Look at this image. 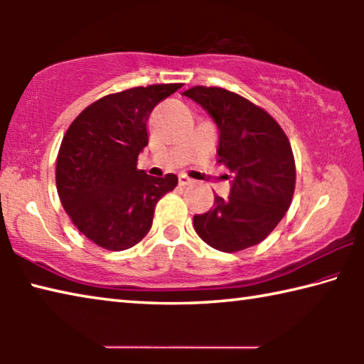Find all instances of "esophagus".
<instances>
[{
  "instance_id": "34e87169",
  "label": "esophagus",
  "mask_w": 364,
  "mask_h": 364,
  "mask_svg": "<svg viewBox=\"0 0 364 364\" xmlns=\"http://www.w3.org/2000/svg\"><path fill=\"white\" fill-rule=\"evenodd\" d=\"M178 181H180V184H181V186H186V184H191V183H193V180H191V178L189 176H186V175H180V176H178Z\"/></svg>"
}]
</instances>
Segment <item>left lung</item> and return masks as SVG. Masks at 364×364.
I'll return each mask as SVG.
<instances>
[{
    "label": "left lung",
    "instance_id": "1",
    "mask_svg": "<svg viewBox=\"0 0 364 364\" xmlns=\"http://www.w3.org/2000/svg\"><path fill=\"white\" fill-rule=\"evenodd\" d=\"M200 104L220 130L218 164L232 178L228 199L194 215L202 241L220 252L260 244L291 207L295 189L292 147L267 110L218 86H193L183 93Z\"/></svg>",
    "mask_w": 364,
    "mask_h": 364
}]
</instances>
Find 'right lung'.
I'll return each instance as SVG.
<instances>
[{"instance_id":"add662e5","label":"right lung","mask_w":364,"mask_h":364,"mask_svg":"<svg viewBox=\"0 0 364 364\" xmlns=\"http://www.w3.org/2000/svg\"><path fill=\"white\" fill-rule=\"evenodd\" d=\"M181 83L149 85L107 95L86 107L65 132L56 162V186L77 230L102 249L136 245L152 226L160 197L178 178L136 168L147 146L152 109Z\"/></svg>"}]
</instances>
